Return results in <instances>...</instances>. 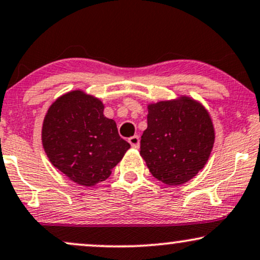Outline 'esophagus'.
<instances>
[{
	"mask_svg": "<svg viewBox=\"0 0 260 260\" xmlns=\"http://www.w3.org/2000/svg\"><path fill=\"white\" fill-rule=\"evenodd\" d=\"M128 143L131 144V146L134 149H138L139 148V137L138 136H133L128 139Z\"/></svg>",
	"mask_w": 260,
	"mask_h": 260,
	"instance_id": "esophagus-1",
	"label": "esophagus"
}]
</instances>
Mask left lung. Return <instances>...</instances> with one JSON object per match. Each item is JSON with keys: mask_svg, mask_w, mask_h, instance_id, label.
Listing matches in <instances>:
<instances>
[{"mask_svg": "<svg viewBox=\"0 0 260 260\" xmlns=\"http://www.w3.org/2000/svg\"><path fill=\"white\" fill-rule=\"evenodd\" d=\"M148 110L140 155L150 173L167 185L192 179L205 167L214 144L208 111L189 96L150 104Z\"/></svg>", "mask_w": 260, "mask_h": 260, "instance_id": "left-lung-1", "label": "left lung"}]
</instances>
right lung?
Returning <instances> with one entry per match:
<instances>
[{"mask_svg":"<svg viewBox=\"0 0 260 260\" xmlns=\"http://www.w3.org/2000/svg\"><path fill=\"white\" fill-rule=\"evenodd\" d=\"M99 99L82 90L59 96L47 111L42 144L51 164L69 179L93 186L108 179L131 148Z\"/></svg>","mask_w":260,"mask_h":260,"instance_id":"obj_1","label":"right lung"}]
</instances>
